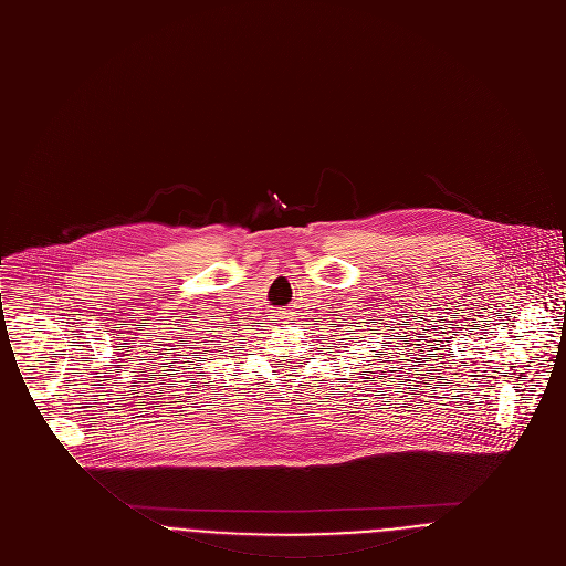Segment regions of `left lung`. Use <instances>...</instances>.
<instances>
[{"mask_svg":"<svg viewBox=\"0 0 566 566\" xmlns=\"http://www.w3.org/2000/svg\"><path fill=\"white\" fill-rule=\"evenodd\" d=\"M357 327H361V325H357ZM361 338H364V336H361Z\"/></svg>","mask_w":566,"mask_h":566,"instance_id":"8db88e82","label":"left lung"}]
</instances>
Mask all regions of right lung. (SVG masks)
<instances>
[{
	"label": "right lung",
	"instance_id": "1",
	"mask_svg": "<svg viewBox=\"0 0 566 566\" xmlns=\"http://www.w3.org/2000/svg\"><path fill=\"white\" fill-rule=\"evenodd\" d=\"M205 344H207V338H205ZM218 353H220V350H218Z\"/></svg>",
	"mask_w": 566,
	"mask_h": 566
}]
</instances>
